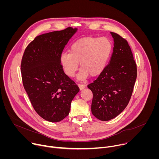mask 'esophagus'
Here are the masks:
<instances>
[{"label": "esophagus", "mask_w": 159, "mask_h": 159, "mask_svg": "<svg viewBox=\"0 0 159 159\" xmlns=\"http://www.w3.org/2000/svg\"><path fill=\"white\" fill-rule=\"evenodd\" d=\"M78 86H79V87L80 88V90H82V89H83L85 87V85L84 84H79Z\"/></svg>", "instance_id": "obj_1"}]
</instances>
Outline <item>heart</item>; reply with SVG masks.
<instances>
[{
    "instance_id": "b5f03b06",
    "label": "heart",
    "mask_w": 159,
    "mask_h": 159,
    "mask_svg": "<svg viewBox=\"0 0 159 159\" xmlns=\"http://www.w3.org/2000/svg\"><path fill=\"white\" fill-rule=\"evenodd\" d=\"M111 50V43L106 38L84 37L72 44L70 52L61 55L60 62L67 76H74L80 62V79L89 75L96 77L103 71Z\"/></svg>"
}]
</instances>
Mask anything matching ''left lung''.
Returning a JSON list of instances; mask_svg holds the SVG:
<instances>
[{
    "instance_id": "obj_1",
    "label": "left lung",
    "mask_w": 159,
    "mask_h": 159,
    "mask_svg": "<svg viewBox=\"0 0 159 159\" xmlns=\"http://www.w3.org/2000/svg\"><path fill=\"white\" fill-rule=\"evenodd\" d=\"M114 48L109 63L87 85L93 98V115L101 121L115 118L127 106L137 77V64L127 40L111 32Z\"/></svg>"
}]
</instances>
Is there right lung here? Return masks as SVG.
<instances>
[{"label":"right lung","mask_w":159,"mask_h":159,"mask_svg":"<svg viewBox=\"0 0 159 159\" xmlns=\"http://www.w3.org/2000/svg\"><path fill=\"white\" fill-rule=\"evenodd\" d=\"M76 32L68 27L36 36L26 48L20 63L22 84L38 114L59 122L69 114L79 88L63 71L60 56Z\"/></svg>","instance_id":"right-lung-1"}]
</instances>
